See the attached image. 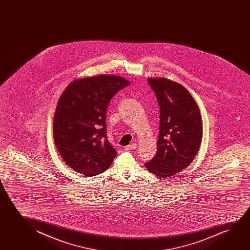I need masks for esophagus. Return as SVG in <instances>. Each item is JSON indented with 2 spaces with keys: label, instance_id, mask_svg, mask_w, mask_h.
Instances as JSON below:
<instances>
[{
  "label": "esophagus",
  "instance_id": "1",
  "mask_svg": "<svg viewBox=\"0 0 250 250\" xmlns=\"http://www.w3.org/2000/svg\"><path fill=\"white\" fill-rule=\"evenodd\" d=\"M137 145L136 144H130V145H128L126 147H125V150L128 151L131 150V149H135V148L137 147Z\"/></svg>",
  "mask_w": 250,
  "mask_h": 250
}]
</instances>
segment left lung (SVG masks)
<instances>
[{
    "mask_svg": "<svg viewBox=\"0 0 250 250\" xmlns=\"http://www.w3.org/2000/svg\"><path fill=\"white\" fill-rule=\"evenodd\" d=\"M160 105L157 152L145 163L159 178L171 177L191 163L202 144V122L195 100L187 89L165 78L147 79Z\"/></svg>",
    "mask_w": 250,
    "mask_h": 250,
    "instance_id": "8db88e82",
    "label": "left lung"
}]
</instances>
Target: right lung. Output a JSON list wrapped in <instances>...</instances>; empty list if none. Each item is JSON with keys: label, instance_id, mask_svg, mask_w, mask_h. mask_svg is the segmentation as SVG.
I'll use <instances>...</instances> for the list:
<instances>
[{"label": "right lung", "instance_id": "right-lung-1", "mask_svg": "<svg viewBox=\"0 0 250 250\" xmlns=\"http://www.w3.org/2000/svg\"><path fill=\"white\" fill-rule=\"evenodd\" d=\"M130 81L120 76L73 80L59 98L53 124L55 146L72 170L92 177L106 171L117 152L106 140L110 100Z\"/></svg>", "mask_w": 250, "mask_h": 250}]
</instances>
